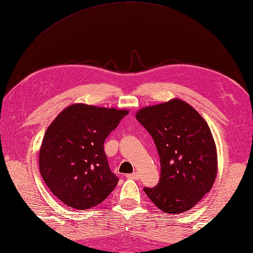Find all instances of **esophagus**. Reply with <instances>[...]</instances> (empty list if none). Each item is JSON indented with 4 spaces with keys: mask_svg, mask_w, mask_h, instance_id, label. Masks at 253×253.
<instances>
[{
    "mask_svg": "<svg viewBox=\"0 0 253 253\" xmlns=\"http://www.w3.org/2000/svg\"><path fill=\"white\" fill-rule=\"evenodd\" d=\"M127 178H130V179H139L140 178V175H139V173L138 172H133V173H131V174H128L127 175Z\"/></svg>",
    "mask_w": 253,
    "mask_h": 253,
    "instance_id": "obj_1",
    "label": "esophagus"
}]
</instances>
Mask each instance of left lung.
I'll return each instance as SVG.
<instances>
[{
	"mask_svg": "<svg viewBox=\"0 0 253 253\" xmlns=\"http://www.w3.org/2000/svg\"><path fill=\"white\" fill-rule=\"evenodd\" d=\"M135 119L151 133L160 157L159 183L144 188L146 196L164 212L191 210L217 177V147L207 123L179 98L141 108Z\"/></svg>",
	"mask_w": 253,
	"mask_h": 253,
	"instance_id": "obj_1",
	"label": "left lung"
}]
</instances>
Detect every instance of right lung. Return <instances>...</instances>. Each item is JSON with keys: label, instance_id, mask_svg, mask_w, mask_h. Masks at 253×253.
<instances>
[{"label": "right lung", "instance_id": "right-lung-1", "mask_svg": "<svg viewBox=\"0 0 253 253\" xmlns=\"http://www.w3.org/2000/svg\"><path fill=\"white\" fill-rule=\"evenodd\" d=\"M128 113L127 109L74 103L49 125L40 150V171L64 204L88 210L113 191L119 179L110 170L103 143Z\"/></svg>", "mask_w": 253, "mask_h": 253}]
</instances>
